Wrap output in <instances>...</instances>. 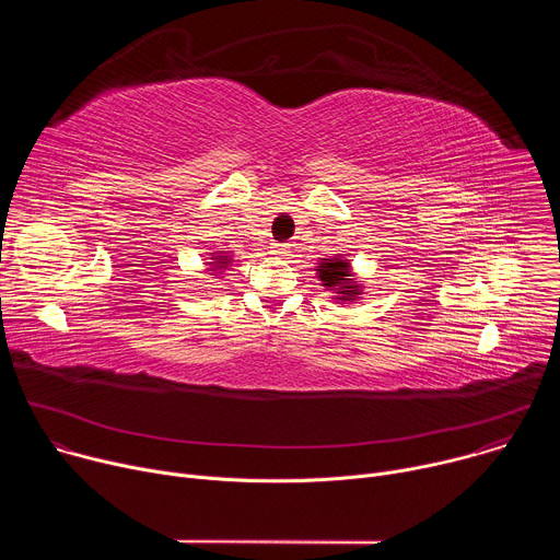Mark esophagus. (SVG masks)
Masks as SVG:
<instances>
[{"label": "esophagus", "mask_w": 560, "mask_h": 560, "mask_svg": "<svg viewBox=\"0 0 560 560\" xmlns=\"http://www.w3.org/2000/svg\"><path fill=\"white\" fill-rule=\"evenodd\" d=\"M288 250H290L288 244H272V255H277V257H285Z\"/></svg>", "instance_id": "esophagus-1"}]
</instances>
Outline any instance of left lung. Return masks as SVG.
<instances>
[{
    "label": "left lung",
    "mask_w": 560,
    "mask_h": 560,
    "mask_svg": "<svg viewBox=\"0 0 560 560\" xmlns=\"http://www.w3.org/2000/svg\"><path fill=\"white\" fill-rule=\"evenodd\" d=\"M316 279L322 281L326 290H330L339 303H352L359 301L363 294V283L354 279L350 259L346 255H335L330 259H322L318 266H314Z\"/></svg>",
    "instance_id": "obj_1"
}]
</instances>
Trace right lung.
I'll return each instance as SVG.
<instances>
[{
  "mask_svg": "<svg viewBox=\"0 0 560 560\" xmlns=\"http://www.w3.org/2000/svg\"><path fill=\"white\" fill-rule=\"evenodd\" d=\"M206 266H208L206 268L208 275H221V272H225L232 266V253H225V250L210 253V261Z\"/></svg>",
  "mask_w": 560,
  "mask_h": 560,
  "instance_id": "right-lung-1",
  "label": "right lung"
}]
</instances>
